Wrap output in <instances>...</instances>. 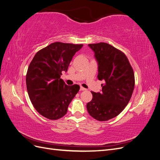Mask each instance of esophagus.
I'll list each match as a JSON object with an SVG mask.
<instances>
[{
  "instance_id": "esophagus-1",
  "label": "esophagus",
  "mask_w": 160,
  "mask_h": 160,
  "mask_svg": "<svg viewBox=\"0 0 160 160\" xmlns=\"http://www.w3.org/2000/svg\"><path fill=\"white\" fill-rule=\"evenodd\" d=\"M85 90H86V89L83 88V87H81L80 88V91H85Z\"/></svg>"
}]
</instances>
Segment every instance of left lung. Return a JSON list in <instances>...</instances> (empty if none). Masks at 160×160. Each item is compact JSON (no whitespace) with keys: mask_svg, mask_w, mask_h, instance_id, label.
I'll return each mask as SVG.
<instances>
[{"mask_svg":"<svg viewBox=\"0 0 160 160\" xmlns=\"http://www.w3.org/2000/svg\"><path fill=\"white\" fill-rule=\"evenodd\" d=\"M98 64L101 92L91 91L93 98L87 104L89 115L94 119L108 121L118 115L132 98L135 86L134 73L123 52L105 42L89 44Z\"/></svg>","mask_w":160,"mask_h":160,"instance_id":"obj_1","label":"left lung"}]
</instances>
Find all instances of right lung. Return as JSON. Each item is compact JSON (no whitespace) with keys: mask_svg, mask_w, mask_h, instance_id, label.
Segmentation results:
<instances>
[{"mask_svg":"<svg viewBox=\"0 0 160 160\" xmlns=\"http://www.w3.org/2000/svg\"><path fill=\"white\" fill-rule=\"evenodd\" d=\"M82 47L55 42L33 57L26 75L27 89L34 108L43 117L51 120L63 117L78 93L79 85H67L60 77Z\"/></svg>","mask_w":160,"mask_h":160,"instance_id":"obj_1","label":"right lung"}]
</instances>
